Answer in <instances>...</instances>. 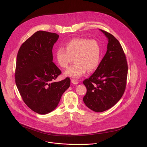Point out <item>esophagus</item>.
Here are the masks:
<instances>
[{"label": "esophagus", "instance_id": "34e87169", "mask_svg": "<svg viewBox=\"0 0 147 147\" xmlns=\"http://www.w3.org/2000/svg\"><path fill=\"white\" fill-rule=\"evenodd\" d=\"M71 81L73 84H77L78 83V81H77L76 80H74V79H72L71 80Z\"/></svg>", "mask_w": 147, "mask_h": 147}]
</instances>
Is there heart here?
<instances>
[{"instance_id":"obj_1","label":"heart","mask_w":147,"mask_h":147,"mask_svg":"<svg viewBox=\"0 0 147 147\" xmlns=\"http://www.w3.org/2000/svg\"><path fill=\"white\" fill-rule=\"evenodd\" d=\"M73 59L74 64L65 72V76L78 78L87 70H95L101 59L99 43L95 39L77 38L69 41L65 48H59L56 50V59L60 67L67 68Z\"/></svg>"}]
</instances>
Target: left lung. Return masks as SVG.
<instances>
[{"label":"left lung","instance_id":"obj_1","mask_svg":"<svg viewBox=\"0 0 147 147\" xmlns=\"http://www.w3.org/2000/svg\"><path fill=\"white\" fill-rule=\"evenodd\" d=\"M100 30L108 38L107 51L95 71L83 81L87 88L83 101L96 112L111 108L120 99L128 72L126 58L119 40L110 33Z\"/></svg>","mask_w":147,"mask_h":147}]
</instances>
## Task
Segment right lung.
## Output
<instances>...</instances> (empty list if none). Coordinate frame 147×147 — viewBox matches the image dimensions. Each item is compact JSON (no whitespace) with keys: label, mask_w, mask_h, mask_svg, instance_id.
<instances>
[{"label":"right lung","mask_w":147,"mask_h":147,"mask_svg":"<svg viewBox=\"0 0 147 147\" xmlns=\"http://www.w3.org/2000/svg\"><path fill=\"white\" fill-rule=\"evenodd\" d=\"M59 37L56 33L38 31L22 45L17 56L18 90L27 107L40 115L53 111L70 85L69 77L55 81L61 73L53 62L52 49Z\"/></svg>","instance_id":"obj_1"}]
</instances>
